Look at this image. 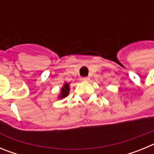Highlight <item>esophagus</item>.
<instances>
[{
  "instance_id": "obj_1",
  "label": "esophagus",
  "mask_w": 154,
  "mask_h": 154,
  "mask_svg": "<svg viewBox=\"0 0 154 154\" xmlns=\"http://www.w3.org/2000/svg\"><path fill=\"white\" fill-rule=\"evenodd\" d=\"M89 77H83V78H81V81L82 82H87L89 81Z\"/></svg>"
}]
</instances>
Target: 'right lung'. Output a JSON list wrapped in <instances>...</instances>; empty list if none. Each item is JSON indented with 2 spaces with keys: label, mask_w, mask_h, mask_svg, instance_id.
I'll return each instance as SVG.
<instances>
[{
  "label": "right lung",
  "mask_w": 154,
  "mask_h": 154,
  "mask_svg": "<svg viewBox=\"0 0 154 154\" xmlns=\"http://www.w3.org/2000/svg\"><path fill=\"white\" fill-rule=\"evenodd\" d=\"M69 91H70L69 84L65 82V83L63 84V86H62V89H61L60 92H59V95L58 96V99H64V98L66 97V96H69Z\"/></svg>",
  "instance_id": "add662e5"
}]
</instances>
